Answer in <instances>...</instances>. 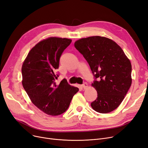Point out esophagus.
<instances>
[{
	"label": "esophagus",
	"instance_id": "obj_1",
	"mask_svg": "<svg viewBox=\"0 0 148 148\" xmlns=\"http://www.w3.org/2000/svg\"><path fill=\"white\" fill-rule=\"evenodd\" d=\"M82 87L83 88V89H86L88 87V84L87 83H84L83 84H82Z\"/></svg>",
	"mask_w": 148,
	"mask_h": 148
}]
</instances>
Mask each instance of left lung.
I'll return each instance as SVG.
<instances>
[{
	"label": "left lung",
	"mask_w": 148,
	"mask_h": 148,
	"mask_svg": "<svg viewBox=\"0 0 148 148\" xmlns=\"http://www.w3.org/2000/svg\"><path fill=\"white\" fill-rule=\"evenodd\" d=\"M75 49L87 60L95 77L92 86L98 97L90 106L100 113H110L121 104L131 83V64L121 47L104 36L82 38Z\"/></svg>",
	"instance_id": "1"
}]
</instances>
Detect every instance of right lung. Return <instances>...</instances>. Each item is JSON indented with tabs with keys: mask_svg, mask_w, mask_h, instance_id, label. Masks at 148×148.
<instances>
[{
	"mask_svg": "<svg viewBox=\"0 0 148 148\" xmlns=\"http://www.w3.org/2000/svg\"><path fill=\"white\" fill-rule=\"evenodd\" d=\"M68 38L49 37L30 50L21 68L22 84L32 103L47 114L58 116L69 107L79 88L62 80L56 84L59 60L71 44Z\"/></svg>",
	"mask_w": 148,
	"mask_h": 148,
	"instance_id": "1",
	"label": "right lung"
}]
</instances>
